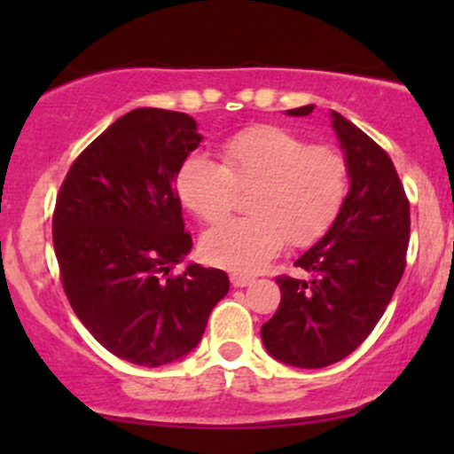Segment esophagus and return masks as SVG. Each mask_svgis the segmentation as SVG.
I'll return each mask as SVG.
<instances>
[{
    "label": "esophagus",
    "instance_id": "esophagus-1",
    "mask_svg": "<svg viewBox=\"0 0 454 454\" xmlns=\"http://www.w3.org/2000/svg\"><path fill=\"white\" fill-rule=\"evenodd\" d=\"M231 281L234 288H245V286L252 284L254 278H247V275H231Z\"/></svg>",
    "mask_w": 454,
    "mask_h": 454
}]
</instances>
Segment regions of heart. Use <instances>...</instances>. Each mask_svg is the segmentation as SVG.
<instances>
[{
  "label": "heart",
  "mask_w": 454,
  "mask_h": 454,
  "mask_svg": "<svg viewBox=\"0 0 454 454\" xmlns=\"http://www.w3.org/2000/svg\"><path fill=\"white\" fill-rule=\"evenodd\" d=\"M252 215L234 217L202 237L207 262L256 273L286 241H317L340 215L348 196V161L331 145H309L279 126H252L222 145V164L205 153L181 161L175 190L198 220L217 222L232 209L237 190Z\"/></svg>",
  "instance_id": "b5f03b06"
}]
</instances>
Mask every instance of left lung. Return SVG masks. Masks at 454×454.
<instances>
[{
	"label": "left lung",
	"mask_w": 454,
	"mask_h": 454,
	"mask_svg": "<svg viewBox=\"0 0 454 454\" xmlns=\"http://www.w3.org/2000/svg\"><path fill=\"white\" fill-rule=\"evenodd\" d=\"M314 104L286 111L307 117ZM348 190L340 215L325 237L296 260L309 279L281 275V303L260 328L267 352L301 369L340 363L378 325L405 269L410 202L393 160L363 129L331 113Z\"/></svg>",
	"instance_id": "8db88e82"
}]
</instances>
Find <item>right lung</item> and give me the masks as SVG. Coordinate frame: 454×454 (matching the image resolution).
<instances>
[{
  "label": "right lung",
  "instance_id": "add662e5",
  "mask_svg": "<svg viewBox=\"0 0 454 454\" xmlns=\"http://www.w3.org/2000/svg\"><path fill=\"white\" fill-rule=\"evenodd\" d=\"M194 119L134 108L67 170L55 202L53 245L78 320L114 356L145 367L179 361L200 343L231 281L190 262L175 176L200 145Z\"/></svg>",
  "mask_w": 454,
  "mask_h": 454
}]
</instances>
